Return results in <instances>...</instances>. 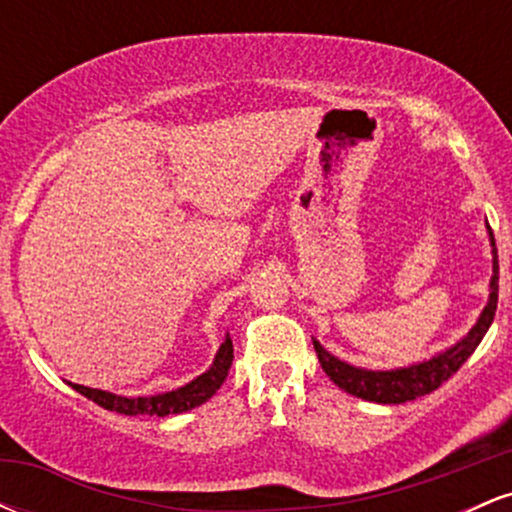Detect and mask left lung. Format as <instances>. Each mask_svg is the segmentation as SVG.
<instances>
[{
    "instance_id": "obj_1",
    "label": "left lung",
    "mask_w": 512,
    "mask_h": 512,
    "mask_svg": "<svg viewBox=\"0 0 512 512\" xmlns=\"http://www.w3.org/2000/svg\"><path fill=\"white\" fill-rule=\"evenodd\" d=\"M491 245L493 243V233H491ZM496 305H498V255L496 248H493V279H491V298L489 305L481 313L479 322L472 327V332L457 342L452 349L445 351L431 361L416 363V366L409 368H399V370H363V368H354L349 363L339 361L332 354H327L320 344H315V354L320 358V366L330 375V380L337 387H342L344 392L349 395L368 399V402H378V404H402V402H411L416 397L431 395L433 390H438L450 375H455L457 370L462 368V363L467 361L469 356L474 354L481 339H484L486 330L491 327L493 315H496Z\"/></svg>"
}]
</instances>
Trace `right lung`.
<instances>
[{
  "label": "right lung",
  "instance_id": "1",
  "mask_svg": "<svg viewBox=\"0 0 512 512\" xmlns=\"http://www.w3.org/2000/svg\"><path fill=\"white\" fill-rule=\"evenodd\" d=\"M231 361H233V342L226 337V342L221 344L219 354H216L214 366H211L207 373L199 375L197 380H192L190 385L180 387V390L166 392V395L132 399V397L110 395V392H103V390H91V387H84V385H72V387L76 392H81V395L91 399V402L101 404V407L108 411H117V414L168 416V414H180V411H187L192 407H199L202 402H207V399L219 390L223 380H226Z\"/></svg>",
  "mask_w": 512,
  "mask_h": 512
}]
</instances>
